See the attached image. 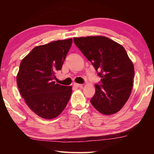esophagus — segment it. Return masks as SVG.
<instances>
[{
	"label": "esophagus",
	"instance_id": "1",
	"mask_svg": "<svg viewBox=\"0 0 154 154\" xmlns=\"http://www.w3.org/2000/svg\"><path fill=\"white\" fill-rule=\"evenodd\" d=\"M73 86L75 88H82V84H79V83H74L73 84Z\"/></svg>",
	"mask_w": 154,
	"mask_h": 154
}]
</instances>
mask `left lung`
<instances>
[{
    "mask_svg": "<svg viewBox=\"0 0 154 154\" xmlns=\"http://www.w3.org/2000/svg\"><path fill=\"white\" fill-rule=\"evenodd\" d=\"M73 41L101 78L95 84L91 103L103 114L117 113L128 100L133 85L134 66L126 51L105 36L74 38Z\"/></svg>",
    "mask_w": 154,
    "mask_h": 154,
    "instance_id": "1",
    "label": "left lung"
}]
</instances>
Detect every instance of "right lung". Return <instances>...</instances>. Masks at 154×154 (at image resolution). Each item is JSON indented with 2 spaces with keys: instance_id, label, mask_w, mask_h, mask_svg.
Here are the masks:
<instances>
[{
  "instance_id": "add662e5",
  "label": "right lung",
  "mask_w": 154,
  "mask_h": 154,
  "mask_svg": "<svg viewBox=\"0 0 154 154\" xmlns=\"http://www.w3.org/2000/svg\"><path fill=\"white\" fill-rule=\"evenodd\" d=\"M72 39L58 40L36 47L20 63L17 84L22 98L41 118H55L66 107L72 87L53 82L61 70Z\"/></svg>"
}]
</instances>
